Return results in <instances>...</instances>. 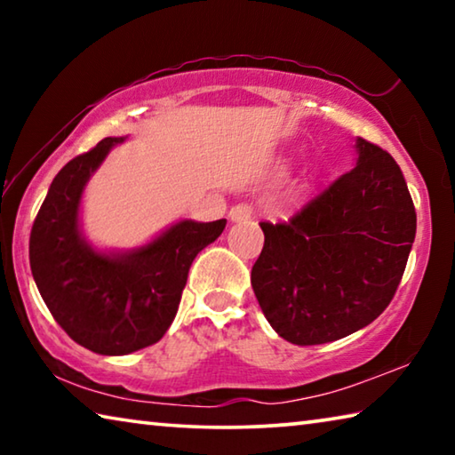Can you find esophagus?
<instances>
[{
  "label": "esophagus",
  "mask_w": 455,
  "mask_h": 455,
  "mask_svg": "<svg viewBox=\"0 0 455 455\" xmlns=\"http://www.w3.org/2000/svg\"><path fill=\"white\" fill-rule=\"evenodd\" d=\"M228 217L233 222H244L252 219V206L251 204H236L230 209Z\"/></svg>",
  "instance_id": "esophagus-1"
}]
</instances>
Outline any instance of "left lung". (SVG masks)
<instances>
[{
    "instance_id": "8db88e82",
    "label": "left lung",
    "mask_w": 455,
    "mask_h": 455,
    "mask_svg": "<svg viewBox=\"0 0 455 455\" xmlns=\"http://www.w3.org/2000/svg\"><path fill=\"white\" fill-rule=\"evenodd\" d=\"M355 148V168L289 222H260L265 246L251 284L289 343L321 345L367 327L403 276L418 217L402 168L363 138Z\"/></svg>"
}]
</instances>
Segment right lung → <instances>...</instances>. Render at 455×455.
I'll return each instance as SVG.
<instances>
[{
    "label": "right lung",
    "instance_id": "1",
    "mask_svg": "<svg viewBox=\"0 0 455 455\" xmlns=\"http://www.w3.org/2000/svg\"><path fill=\"white\" fill-rule=\"evenodd\" d=\"M124 138H104L56 174L29 235V267L58 325L100 355H128L163 339L192 260L227 220H180L148 244L100 252L80 230L82 192Z\"/></svg>",
    "mask_w": 455,
    "mask_h": 455
}]
</instances>
